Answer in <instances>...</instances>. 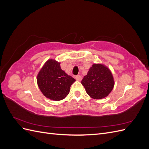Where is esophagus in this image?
<instances>
[{"mask_svg":"<svg viewBox=\"0 0 149 149\" xmlns=\"http://www.w3.org/2000/svg\"><path fill=\"white\" fill-rule=\"evenodd\" d=\"M75 78H76V80H78V81H81V80L82 79L81 76H80V75H77V76H76Z\"/></svg>","mask_w":149,"mask_h":149,"instance_id":"obj_1","label":"esophagus"}]
</instances>
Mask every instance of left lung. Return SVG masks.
<instances>
[{"label":"left lung","mask_w":149,"mask_h":149,"mask_svg":"<svg viewBox=\"0 0 149 149\" xmlns=\"http://www.w3.org/2000/svg\"><path fill=\"white\" fill-rule=\"evenodd\" d=\"M81 84L91 98L101 100L109 95L114 86L111 71L102 64H93L88 74L84 76Z\"/></svg>","instance_id":"obj_1"}]
</instances>
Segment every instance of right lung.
Returning a JSON list of instances; mask_svg holds the SVG:
<instances>
[{
    "instance_id": "add662e5",
    "label": "right lung",
    "mask_w": 149,
    "mask_h": 149,
    "mask_svg": "<svg viewBox=\"0 0 149 149\" xmlns=\"http://www.w3.org/2000/svg\"><path fill=\"white\" fill-rule=\"evenodd\" d=\"M37 81L45 96L51 100L60 101L69 94L71 85L76 80L61 69L60 63L49 59L40 70Z\"/></svg>"
}]
</instances>
